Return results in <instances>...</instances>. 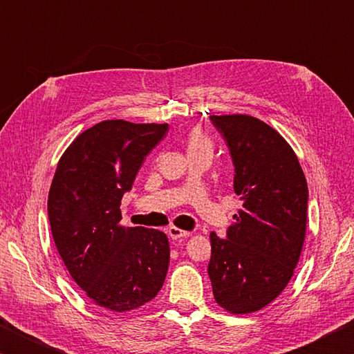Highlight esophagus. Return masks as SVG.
<instances>
[{"instance_id":"34e87169","label":"esophagus","mask_w":354,"mask_h":354,"mask_svg":"<svg viewBox=\"0 0 354 354\" xmlns=\"http://www.w3.org/2000/svg\"><path fill=\"white\" fill-rule=\"evenodd\" d=\"M169 236L173 239V241H176V239L189 237V236H190V232H189V231H184V230H181V227L171 226V227H169Z\"/></svg>"}]
</instances>
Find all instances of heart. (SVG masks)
<instances>
[{"instance_id":"1","label":"heart","mask_w":354,"mask_h":354,"mask_svg":"<svg viewBox=\"0 0 354 354\" xmlns=\"http://www.w3.org/2000/svg\"><path fill=\"white\" fill-rule=\"evenodd\" d=\"M187 149L195 151V149H212V140L206 136L205 131L200 128H194L187 136Z\"/></svg>"}]
</instances>
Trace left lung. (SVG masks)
Returning a JSON list of instances; mask_svg holds the SVG:
<instances>
[{"label":"left lung","instance_id":"obj_1","mask_svg":"<svg viewBox=\"0 0 354 354\" xmlns=\"http://www.w3.org/2000/svg\"><path fill=\"white\" fill-rule=\"evenodd\" d=\"M234 164L242 209L226 239L211 232L214 298L230 314L257 313L289 284L308 221V183L292 147L262 120L211 115Z\"/></svg>","mask_w":354,"mask_h":354}]
</instances>
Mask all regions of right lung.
Returning a JSON list of instances; mask_svg holds the SVG:
<instances>
[{
	"instance_id": "right-lung-1",
	"label": "right lung",
	"mask_w": 354,
	"mask_h": 354,
	"mask_svg": "<svg viewBox=\"0 0 354 354\" xmlns=\"http://www.w3.org/2000/svg\"><path fill=\"white\" fill-rule=\"evenodd\" d=\"M169 124L104 120L65 149L48 194L53 239L95 304L128 313L158 295L169 270L162 231L120 225L122 198Z\"/></svg>"
}]
</instances>
